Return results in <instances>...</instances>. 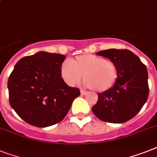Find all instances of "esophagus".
<instances>
[{"mask_svg": "<svg viewBox=\"0 0 157 157\" xmlns=\"http://www.w3.org/2000/svg\"><path fill=\"white\" fill-rule=\"evenodd\" d=\"M80 91H81L82 95H85V94H86L88 93V91H86V90H81Z\"/></svg>", "mask_w": 157, "mask_h": 157, "instance_id": "34e87169", "label": "esophagus"}]
</instances>
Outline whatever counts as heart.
<instances>
[{
    "mask_svg": "<svg viewBox=\"0 0 157 157\" xmlns=\"http://www.w3.org/2000/svg\"><path fill=\"white\" fill-rule=\"evenodd\" d=\"M61 76L67 84L74 86L83 76L86 86L96 91H107L116 85L119 71L113 61L91 54H82L68 62H63Z\"/></svg>",
    "mask_w": 157,
    "mask_h": 157,
    "instance_id": "obj_1",
    "label": "heart"
}]
</instances>
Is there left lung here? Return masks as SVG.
<instances>
[{
  "instance_id": "left-lung-1",
  "label": "left lung",
  "mask_w": 157,
  "mask_h": 157,
  "mask_svg": "<svg viewBox=\"0 0 157 157\" xmlns=\"http://www.w3.org/2000/svg\"><path fill=\"white\" fill-rule=\"evenodd\" d=\"M97 55L113 61L119 76L111 90L98 93L93 113L104 122H127L139 113L148 98L147 67L134 53L126 49L101 50Z\"/></svg>"
}]
</instances>
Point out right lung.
<instances>
[{
	"label": "right lung",
	"mask_w": 157,
	"mask_h": 157,
	"mask_svg": "<svg viewBox=\"0 0 157 157\" xmlns=\"http://www.w3.org/2000/svg\"><path fill=\"white\" fill-rule=\"evenodd\" d=\"M63 54L40 51L18 61L8 80L12 108L25 122L46 128L61 122L74 99L77 87L67 85L61 76Z\"/></svg>",
	"instance_id": "add662e5"
}]
</instances>
